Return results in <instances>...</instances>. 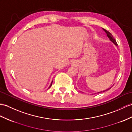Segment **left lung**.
Here are the masks:
<instances>
[{
  "instance_id": "1",
  "label": "left lung",
  "mask_w": 132,
  "mask_h": 132,
  "mask_svg": "<svg viewBox=\"0 0 132 132\" xmlns=\"http://www.w3.org/2000/svg\"><path fill=\"white\" fill-rule=\"evenodd\" d=\"M103 30H104V31L106 33V35H107V36H108V37L109 38V39H110L112 43H113L116 46H117L118 45V44H117V41H116V40H115V38L113 37V36H112V34L109 31H108V30H105V29H104V28H103ZM111 88H108V89H106V90H105V91H102V92H105V91H108L109 89H110ZM100 92H98V93H100Z\"/></svg>"
}]
</instances>
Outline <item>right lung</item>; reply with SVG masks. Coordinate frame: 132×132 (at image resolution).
Wrapping results in <instances>:
<instances>
[{"label":"right lung","mask_w":132,"mask_h":132,"mask_svg":"<svg viewBox=\"0 0 132 132\" xmlns=\"http://www.w3.org/2000/svg\"><path fill=\"white\" fill-rule=\"evenodd\" d=\"M52 83H53V81H52V82H51V85H50V86H49V88L51 86V85H52Z\"/></svg>","instance_id":"add662e5"}]
</instances>
